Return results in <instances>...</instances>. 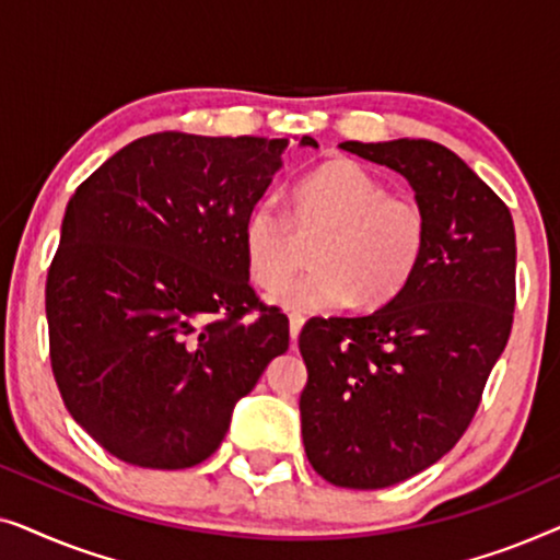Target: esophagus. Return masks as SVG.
Segmentation results:
<instances>
[{"label": "esophagus", "instance_id": "34e87169", "mask_svg": "<svg viewBox=\"0 0 560 560\" xmlns=\"http://www.w3.org/2000/svg\"><path fill=\"white\" fill-rule=\"evenodd\" d=\"M305 324V318L301 313H290V341H298V334H301V328Z\"/></svg>", "mask_w": 560, "mask_h": 560}]
</instances>
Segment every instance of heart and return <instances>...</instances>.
Masks as SVG:
<instances>
[{
  "label": "heart",
  "instance_id": "obj_1",
  "mask_svg": "<svg viewBox=\"0 0 560 560\" xmlns=\"http://www.w3.org/2000/svg\"><path fill=\"white\" fill-rule=\"evenodd\" d=\"M316 235L314 270L272 295L282 308L389 303L423 265L431 221L418 198L389 194L370 167L349 158L326 160L298 183L290 213L270 198L247 211L242 249L252 282L262 290L279 288L300 264V242Z\"/></svg>",
  "mask_w": 560,
  "mask_h": 560
}]
</instances>
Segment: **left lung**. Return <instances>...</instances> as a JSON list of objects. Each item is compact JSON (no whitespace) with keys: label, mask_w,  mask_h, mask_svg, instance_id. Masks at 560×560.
I'll return each mask as SVG.
<instances>
[{"label":"left lung","mask_w":560,"mask_h":560,"mask_svg":"<svg viewBox=\"0 0 560 560\" xmlns=\"http://www.w3.org/2000/svg\"><path fill=\"white\" fill-rule=\"evenodd\" d=\"M408 178L431 221L423 265L387 305L311 318L301 347L305 456L336 487L382 489L469 428L515 313V226L500 196L431 140L341 142Z\"/></svg>","instance_id":"1"}]
</instances>
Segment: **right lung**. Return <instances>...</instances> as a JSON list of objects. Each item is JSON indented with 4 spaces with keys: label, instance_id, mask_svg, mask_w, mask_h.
<instances>
[{
    "label": "right lung",
    "instance_id": "add662e5",
    "mask_svg": "<svg viewBox=\"0 0 560 560\" xmlns=\"http://www.w3.org/2000/svg\"><path fill=\"white\" fill-rule=\"evenodd\" d=\"M285 150L148 135L68 201L45 282L52 377L75 423L121 462H206L236 400L288 351V316L259 303L242 249L244 217Z\"/></svg>",
    "mask_w": 560,
    "mask_h": 560
}]
</instances>
